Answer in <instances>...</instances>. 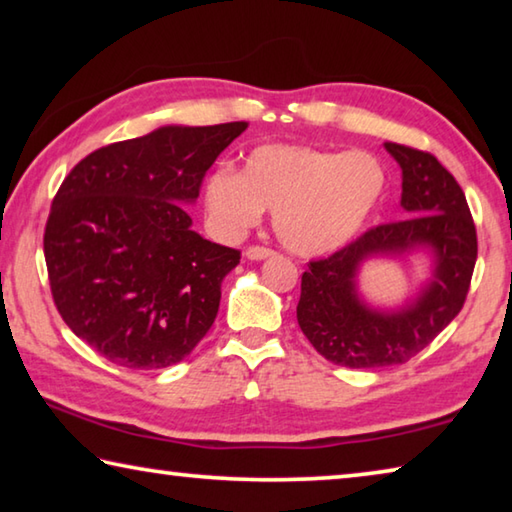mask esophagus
<instances>
[{
    "label": "esophagus",
    "instance_id": "esophagus-1",
    "mask_svg": "<svg viewBox=\"0 0 512 512\" xmlns=\"http://www.w3.org/2000/svg\"><path fill=\"white\" fill-rule=\"evenodd\" d=\"M244 255L250 259V262H262V259L273 257L275 253L271 248H264V246H250V248H246Z\"/></svg>",
    "mask_w": 512,
    "mask_h": 512
}]
</instances>
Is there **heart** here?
<instances>
[{
  "instance_id": "1",
  "label": "heart",
  "mask_w": 512,
  "mask_h": 512,
  "mask_svg": "<svg viewBox=\"0 0 512 512\" xmlns=\"http://www.w3.org/2000/svg\"><path fill=\"white\" fill-rule=\"evenodd\" d=\"M384 189V164L368 151L262 144L246 155L239 173L225 167L210 173L203 201L223 237L246 235L266 210L291 253L314 257L357 237Z\"/></svg>"
}]
</instances>
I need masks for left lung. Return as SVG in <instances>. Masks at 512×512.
I'll return each mask as SVG.
<instances>
[{"label": "left lung", "mask_w": 512, "mask_h": 512, "mask_svg": "<svg viewBox=\"0 0 512 512\" xmlns=\"http://www.w3.org/2000/svg\"><path fill=\"white\" fill-rule=\"evenodd\" d=\"M402 169V216L377 225L302 273L298 325L327 361L345 368L406 363L461 311L476 264V230L463 189L431 153L386 142ZM424 252L428 280L397 308L372 306L358 289L362 266Z\"/></svg>", "instance_id": "obj_1"}]
</instances>
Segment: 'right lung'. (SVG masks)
Wrapping results in <instances>:
<instances>
[{
	"label": "right lung",
	"mask_w": 512,
	"mask_h": 512,
	"mask_svg": "<svg viewBox=\"0 0 512 512\" xmlns=\"http://www.w3.org/2000/svg\"><path fill=\"white\" fill-rule=\"evenodd\" d=\"M248 128L160 126L90 153L45 228L51 296L72 332L121 368L183 361L210 332L239 250L192 230L205 171Z\"/></svg>",
	"instance_id": "obj_1"
}]
</instances>
